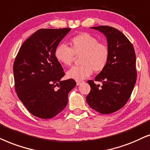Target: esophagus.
<instances>
[{
	"label": "esophagus",
	"mask_w": 150,
	"mask_h": 150,
	"mask_svg": "<svg viewBox=\"0 0 150 150\" xmlns=\"http://www.w3.org/2000/svg\"><path fill=\"white\" fill-rule=\"evenodd\" d=\"M82 82H83L82 81H76V83H77V86H79Z\"/></svg>",
	"instance_id": "1"
}]
</instances>
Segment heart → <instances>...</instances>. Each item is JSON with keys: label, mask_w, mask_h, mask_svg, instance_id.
Masks as SVG:
<instances>
[{"label": "heart", "mask_w": 150, "mask_h": 150, "mask_svg": "<svg viewBox=\"0 0 150 150\" xmlns=\"http://www.w3.org/2000/svg\"><path fill=\"white\" fill-rule=\"evenodd\" d=\"M71 48L65 44L57 46L55 55L62 64L69 67L75 56H80L81 65L72 67L67 73L69 78L83 80L89 77L93 71L100 72L106 67L109 59V49L105 44L88 33H82L71 40Z\"/></svg>", "instance_id": "1"}]
</instances>
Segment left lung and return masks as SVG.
<instances>
[{
    "label": "left lung",
    "instance_id": "1",
    "mask_svg": "<svg viewBox=\"0 0 150 150\" xmlns=\"http://www.w3.org/2000/svg\"><path fill=\"white\" fill-rule=\"evenodd\" d=\"M105 35L109 49L106 67L89 80L91 92L86 97L89 106L101 114H110L119 110L127 103L137 81L136 55L132 45L126 36L115 28L108 26L91 27Z\"/></svg>",
    "mask_w": 150,
    "mask_h": 150
}]
</instances>
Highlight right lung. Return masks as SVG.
I'll return each mask as SVG.
<instances>
[{"label":"right lung","mask_w":150,"mask_h":150,"mask_svg":"<svg viewBox=\"0 0 150 150\" xmlns=\"http://www.w3.org/2000/svg\"><path fill=\"white\" fill-rule=\"evenodd\" d=\"M70 31L38 30L23 44L15 59L16 92L28 111L38 118H53L62 111L69 92L76 85L73 79L61 80L64 73L55 55L56 47Z\"/></svg>","instance_id":"add662e5"}]
</instances>
